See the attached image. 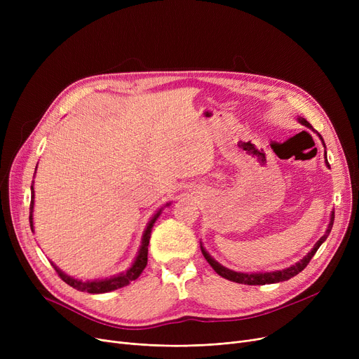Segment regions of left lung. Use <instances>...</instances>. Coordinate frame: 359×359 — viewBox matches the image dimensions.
Here are the masks:
<instances>
[{
	"label": "left lung",
	"mask_w": 359,
	"mask_h": 359,
	"mask_svg": "<svg viewBox=\"0 0 359 359\" xmlns=\"http://www.w3.org/2000/svg\"><path fill=\"white\" fill-rule=\"evenodd\" d=\"M298 122L303 123L304 126H307V128H310V129H313V126H311L304 118H298ZM318 137H320V140H322V142H323V145H325V141H323L322 135H318ZM326 164H327V167H329L327 160H326ZM333 221H334V211H332V214H330V222H329V225H327V230H326L325 236L320 237V240L314 244V248L311 249V252H310L307 256H304L303 259H301L299 262H297L295 265H292V266H290V268H287V269H282V271L265 272V273H263V272H256V273L236 272V271H231V269H229V268H225V266L219 265V263H218L214 257H211V255L203 249L202 244H201V250H202V255H203V257L206 259V262H208L210 265L212 266V269H214L219 276H222V278H225V279L237 282V284H244V285H266V284H276V282H282V280L291 279L292 276L298 275L301 271H303V269L309 265V262L311 260V257L316 255V252L318 250V248L322 246V243H323V241L327 238V236L330 234V230H332V227H333Z\"/></svg>",
	"instance_id": "1"
}]
</instances>
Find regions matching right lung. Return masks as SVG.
<instances>
[{
  "label": "right lung",
  "mask_w": 359,
  "mask_h": 359,
  "mask_svg": "<svg viewBox=\"0 0 359 359\" xmlns=\"http://www.w3.org/2000/svg\"><path fill=\"white\" fill-rule=\"evenodd\" d=\"M30 191H32V201H30V217H29V221H30V229L33 231V206H34V189H33V184L30 186ZM165 206H168V203H165ZM161 214V210L157 211V214L149 219V222L147 224V229L142 234V240H141V248L138 250V255L134 260V263H132V266L123 272V273H119V275H113L110 278H106V279H96V280H81V279H75L72 276H68L67 273H64L58 266L53 265L52 266L55 268L56 273H58L61 276V279L65 282V284H68L69 287L75 288L77 291H81V292H90V294H103V292H109V291H115L118 288H122V287H126L128 284H130L132 280H135L144 271V268L147 266V260H148V244H149V237H151V230H153V225L154 222L157 221V218L160 217Z\"/></svg>",
  "instance_id": "1"
}]
</instances>
